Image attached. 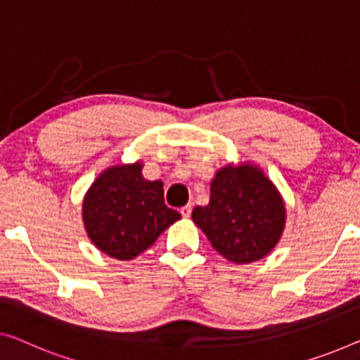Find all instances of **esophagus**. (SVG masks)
Masks as SVG:
<instances>
[{"label": "esophagus", "instance_id": "34e87169", "mask_svg": "<svg viewBox=\"0 0 360 360\" xmlns=\"http://www.w3.org/2000/svg\"><path fill=\"white\" fill-rule=\"evenodd\" d=\"M191 213H192V205H191V203H187V205L181 207V214H182V217H184V218H189Z\"/></svg>", "mask_w": 360, "mask_h": 360}]
</instances>
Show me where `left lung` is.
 I'll return each instance as SVG.
<instances>
[{
	"instance_id": "1",
	"label": "left lung",
	"mask_w": 360,
	"mask_h": 360,
	"mask_svg": "<svg viewBox=\"0 0 360 360\" xmlns=\"http://www.w3.org/2000/svg\"><path fill=\"white\" fill-rule=\"evenodd\" d=\"M210 203L192 219L213 249L234 264H250L275 248L284 228L281 197L254 166H226L212 181Z\"/></svg>"
}]
</instances>
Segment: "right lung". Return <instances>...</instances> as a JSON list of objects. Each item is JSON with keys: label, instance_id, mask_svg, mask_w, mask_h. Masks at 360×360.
I'll list each match as a JSON object with an SVG mask.
<instances>
[{"label": "right lung", "instance_id": "right-lung-1", "mask_svg": "<svg viewBox=\"0 0 360 360\" xmlns=\"http://www.w3.org/2000/svg\"><path fill=\"white\" fill-rule=\"evenodd\" d=\"M142 165L112 166L84 198V223L92 243L120 260L147 250L181 214L165 203L162 181H147Z\"/></svg>", "mask_w": 360, "mask_h": 360}]
</instances>
